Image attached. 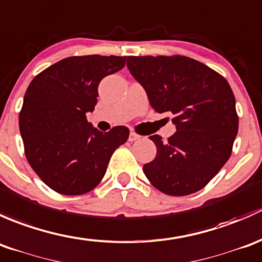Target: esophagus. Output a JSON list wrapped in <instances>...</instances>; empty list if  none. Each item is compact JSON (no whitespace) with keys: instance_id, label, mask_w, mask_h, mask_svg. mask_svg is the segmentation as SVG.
Wrapping results in <instances>:
<instances>
[{"instance_id":"1","label":"esophagus","mask_w":262,"mask_h":262,"mask_svg":"<svg viewBox=\"0 0 262 262\" xmlns=\"http://www.w3.org/2000/svg\"><path fill=\"white\" fill-rule=\"evenodd\" d=\"M140 135H137L136 132H130V136H128V140H130V141L132 142V141H137V140H140Z\"/></svg>"}]
</instances>
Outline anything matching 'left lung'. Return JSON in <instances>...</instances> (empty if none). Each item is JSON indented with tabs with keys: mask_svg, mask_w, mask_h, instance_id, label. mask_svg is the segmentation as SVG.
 <instances>
[{
	"mask_svg": "<svg viewBox=\"0 0 262 262\" xmlns=\"http://www.w3.org/2000/svg\"><path fill=\"white\" fill-rule=\"evenodd\" d=\"M132 77L156 112H171L177 132L144 165L151 184L168 195H188L206 187L227 163L238 131L236 99L227 80L188 56H127Z\"/></svg>",
	"mask_w": 262,
	"mask_h": 262,
	"instance_id": "obj_1",
	"label": "left lung"
}]
</instances>
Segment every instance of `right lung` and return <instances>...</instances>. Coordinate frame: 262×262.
Here are the masks:
<instances>
[{"label": "right lung", "instance_id": "obj_1", "mask_svg": "<svg viewBox=\"0 0 262 262\" xmlns=\"http://www.w3.org/2000/svg\"><path fill=\"white\" fill-rule=\"evenodd\" d=\"M125 63L126 56H69L31 80L18 116L20 134L29 164L53 190L91 191L115 150L127 141L125 126L103 134L85 117L97 104L99 82Z\"/></svg>", "mask_w": 262, "mask_h": 262}]
</instances>
